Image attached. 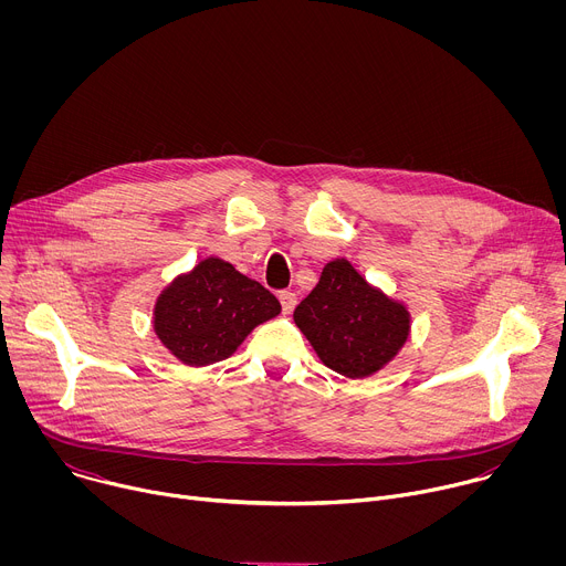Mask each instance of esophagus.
Here are the masks:
<instances>
[{
    "instance_id": "obj_1",
    "label": "esophagus",
    "mask_w": 566,
    "mask_h": 566,
    "mask_svg": "<svg viewBox=\"0 0 566 566\" xmlns=\"http://www.w3.org/2000/svg\"><path fill=\"white\" fill-rule=\"evenodd\" d=\"M277 297H280V304H282L284 313H291L295 308V304H297V297H295L293 291H280Z\"/></svg>"
}]
</instances>
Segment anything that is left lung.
Returning a JSON list of instances; mask_svg holds the SVG:
<instances>
[{"instance_id": "left-lung-1", "label": "left lung", "mask_w": 566, "mask_h": 566, "mask_svg": "<svg viewBox=\"0 0 566 566\" xmlns=\"http://www.w3.org/2000/svg\"><path fill=\"white\" fill-rule=\"evenodd\" d=\"M295 325L329 369L365 378L385 367L410 334V313L367 284L347 262L322 269L315 289L295 306Z\"/></svg>"}]
</instances>
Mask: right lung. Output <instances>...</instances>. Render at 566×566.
<instances>
[{
  "label": "right lung",
  "mask_w": 566,
  "mask_h": 566,
  "mask_svg": "<svg viewBox=\"0 0 566 566\" xmlns=\"http://www.w3.org/2000/svg\"><path fill=\"white\" fill-rule=\"evenodd\" d=\"M280 311L277 297L260 282L208 258L158 295L154 332L181 363L203 367L234 354L258 325Z\"/></svg>",
  "instance_id": "add662e5"
}]
</instances>
